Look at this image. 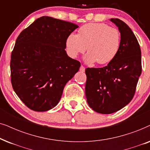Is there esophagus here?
<instances>
[{"instance_id":"esophagus-1","label":"esophagus","mask_w":150,"mask_h":150,"mask_svg":"<svg viewBox=\"0 0 150 150\" xmlns=\"http://www.w3.org/2000/svg\"><path fill=\"white\" fill-rule=\"evenodd\" d=\"M85 70V67L83 66V65H81V67H80V71H81V72H84Z\"/></svg>"}]
</instances>
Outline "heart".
Here are the masks:
<instances>
[{"label": "heart", "instance_id": "b5f03b06", "mask_svg": "<svg viewBox=\"0 0 150 150\" xmlns=\"http://www.w3.org/2000/svg\"><path fill=\"white\" fill-rule=\"evenodd\" d=\"M120 40V33L116 28L102 23H89L80 28L77 35L70 34L67 37L66 48L73 58L87 49L88 53L84 57L86 63L96 61L98 64L104 65L117 54Z\"/></svg>", "mask_w": 150, "mask_h": 150}]
</instances>
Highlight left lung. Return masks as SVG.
Segmentation results:
<instances>
[{
  "label": "left lung",
  "instance_id": "1",
  "mask_svg": "<svg viewBox=\"0 0 150 150\" xmlns=\"http://www.w3.org/2000/svg\"><path fill=\"white\" fill-rule=\"evenodd\" d=\"M110 20L121 34L117 54L105 67L85 69L87 103L102 114L117 111L132 100L142 71L141 48L134 34L122 20Z\"/></svg>",
  "mask_w": 150,
  "mask_h": 150
}]
</instances>
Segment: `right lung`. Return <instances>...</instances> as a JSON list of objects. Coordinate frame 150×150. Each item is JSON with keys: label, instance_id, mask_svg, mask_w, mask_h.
I'll return each instance as SVG.
<instances>
[{"label": "right lung", "instance_id": "add662e5", "mask_svg": "<svg viewBox=\"0 0 150 150\" xmlns=\"http://www.w3.org/2000/svg\"><path fill=\"white\" fill-rule=\"evenodd\" d=\"M76 24L43 16L20 33L11 52L10 69L14 91L35 111L57 105L65 85L81 67L67 56V37Z\"/></svg>", "mask_w": 150, "mask_h": 150}]
</instances>
